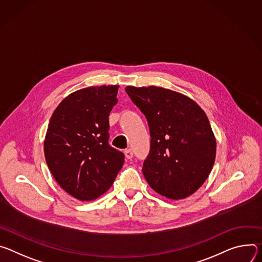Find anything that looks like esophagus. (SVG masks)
<instances>
[{
	"label": "esophagus",
	"instance_id": "1",
	"mask_svg": "<svg viewBox=\"0 0 262 262\" xmlns=\"http://www.w3.org/2000/svg\"><path fill=\"white\" fill-rule=\"evenodd\" d=\"M125 156H126V158L127 159H131L132 157H133V152H132V150L131 149H128V150H125Z\"/></svg>",
	"mask_w": 262,
	"mask_h": 262
}]
</instances>
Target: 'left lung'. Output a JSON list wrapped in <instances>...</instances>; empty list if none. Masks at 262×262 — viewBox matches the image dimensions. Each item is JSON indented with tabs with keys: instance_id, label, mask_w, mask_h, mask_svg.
<instances>
[{
	"instance_id": "1",
	"label": "left lung",
	"mask_w": 262,
	"mask_h": 262,
	"mask_svg": "<svg viewBox=\"0 0 262 262\" xmlns=\"http://www.w3.org/2000/svg\"><path fill=\"white\" fill-rule=\"evenodd\" d=\"M126 93L150 128L144 178L167 199L189 196L206 181L215 160L216 141L206 113L190 98L163 87L127 86Z\"/></svg>"
}]
</instances>
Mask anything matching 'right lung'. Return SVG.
<instances>
[{"label": "right lung", "mask_w": 262, "mask_h": 262, "mask_svg": "<svg viewBox=\"0 0 262 262\" xmlns=\"http://www.w3.org/2000/svg\"><path fill=\"white\" fill-rule=\"evenodd\" d=\"M119 85L91 86L69 95L50 120L43 151L56 182L80 201L105 193L125 156L109 146V113Z\"/></svg>", "instance_id": "right-lung-1"}]
</instances>
